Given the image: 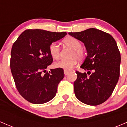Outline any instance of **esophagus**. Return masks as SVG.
I'll list each match as a JSON object with an SVG mask.
<instances>
[{
  "instance_id": "esophagus-1",
  "label": "esophagus",
  "mask_w": 127,
  "mask_h": 127,
  "mask_svg": "<svg viewBox=\"0 0 127 127\" xmlns=\"http://www.w3.org/2000/svg\"><path fill=\"white\" fill-rule=\"evenodd\" d=\"M69 71H67V70H64V75H67V74H69Z\"/></svg>"
}]
</instances>
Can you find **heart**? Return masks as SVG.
<instances>
[{
    "label": "heart",
    "mask_w": 127,
    "mask_h": 127,
    "mask_svg": "<svg viewBox=\"0 0 127 127\" xmlns=\"http://www.w3.org/2000/svg\"><path fill=\"white\" fill-rule=\"evenodd\" d=\"M64 45L72 49L70 54L71 58L65 60L61 59L55 63V67L56 68L64 69V70H71L77 64V59L81 60L85 56V52L82 48V43L76 38L69 37L63 41ZM50 54L54 59L58 58L60 55V48L56 42H53L49 46Z\"/></svg>",
    "instance_id": "1"
}]
</instances>
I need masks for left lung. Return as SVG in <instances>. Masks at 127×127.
Segmentation results:
<instances>
[{"instance_id":"1","label":"left lung","mask_w":127,"mask_h":127,"mask_svg":"<svg viewBox=\"0 0 127 127\" xmlns=\"http://www.w3.org/2000/svg\"><path fill=\"white\" fill-rule=\"evenodd\" d=\"M69 34L82 42L87 52L80 67L87 71L90 76L86 72H75V96L86 104H101L111 96L120 75L121 58L116 40L110 34L95 28Z\"/></svg>"}]
</instances>
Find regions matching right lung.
I'll return each mask as SVG.
<instances>
[{
    "label": "right lung",
    "instance_id": "add662e5",
    "mask_svg": "<svg viewBox=\"0 0 127 127\" xmlns=\"http://www.w3.org/2000/svg\"><path fill=\"white\" fill-rule=\"evenodd\" d=\"M67 33L43 29L25 30L13 43L11 51L10 68L16 87L29 103H45L53 99L58 85L64 77L61 68L51 69L43 75L53 62L49 46L62 39Z\"/></svg>",
    "mask_w": 127,
    "mask_h": 127
}]
</instances>
